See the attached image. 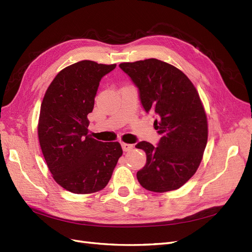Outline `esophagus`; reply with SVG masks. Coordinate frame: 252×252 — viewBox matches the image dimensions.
<instances>
[{"label": "esophagus", "mask_w": 252, "mask_h": 252, "mask_svg": "<svg viewBox=\"0 0 252 252\" xmlns=\"http://www.w3.org/2000/svg\"><path fill=\"white\" fill-rule=\"evenodd\" d=\"M122 145V148H123V150L125 151V152H127V151H130V150H132L133 149V145H131V144H126V143H122L121 144Z\"/></svg>", "instance_id": "obj_1"}]
</instances>
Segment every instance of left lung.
I'll return each instance as SVG.
<instances>
[{
    "instance_id": "1",
    "label": "left lung",
    "mask_w": 252,
    "mask_h": 252,
    "mask_svg": "<svg viewBox=\"0 0 252 252\" xmlns=\"http://www.w3.org/2000/svg\"><path fill=\"white\" fill-rule=\"evenodd\" d=\"M146 112L155 116L158 145L140 142L145 167L136 173L141 186L156 193L174 190L192 177L201 162L207 143V119L199 94L189 78L174 65L150 58L123 63Z\"/></svg>"
}]
</instances>
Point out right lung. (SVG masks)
Instances as JSON below:
<instances>
[{"mask_svg": "<svg viewBox=\"0 0 252 252\" xmlns=\"http://www.w3.org/2000/svg\"><path fill=\"white\" fill-rule=\"evenodd\" d=\"M116 66L92 60L68 65L56 75L41 102V152L54 180L68 192L103 189L123 154L120 143L94 140L88 129L99 83Z\"/></svg>", "mask_w": 252, "mask_h": 252, "instance_id": "right-lung-1", "label": "right lung"}]
</instances>
